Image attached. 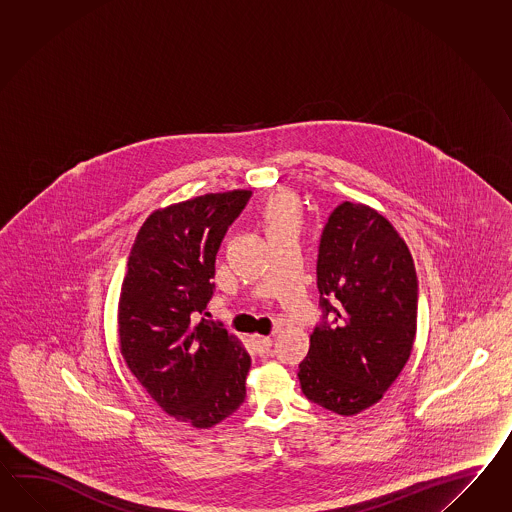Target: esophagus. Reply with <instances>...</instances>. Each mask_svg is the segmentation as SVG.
Segmentation results:
<instances>
[{"label": "esophagus", "instance_id": "esophagus-1", "mask_svg": "<svg viewBox=\"0 0 512 512\" xmlns=\"http://www.w3.org/2000/svg\"><path fill=\"white\" fill-rule=\"evenodd\" d=\"M251 344H253V348L257 349L259 353H268L270 346H272V338L262 337V335H253V337H251Z\"/></svg>", "mask_w": 512, "mask_h": 512}]
</instances>
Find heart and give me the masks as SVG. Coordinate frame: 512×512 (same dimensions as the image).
I'll list each match as a JSON object with an SVG mask.
<instances>
[{
  "label": "heart",
  "mask_w": 512,
  "mask_h": 512,
  "mask_svg": "<svg viewBox=\"0 0 512 512\" xmlns=\"http://www.w3.org/2000/svg\"><path fill=\"white\" fill-rule=\"evenodd\" d=\"M296 218H298V203H296V198L288 192L275 194L266 207L268 225L281 224V222L296 220Z\"/></svg>",
  "instance_id": "1"
}]
</instances>
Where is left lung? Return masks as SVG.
Listing matches in <instances>:
<instances>
[{
    "label": "left lung",
    "mask_w": 512,
    "mask_h": 512,
    "mask_svg": "<svg viewBox=\"0 0 512 512\" xmlns=\"http://www.w3.org/2000/svg\"><path fill=\"white\" fill-rule=\"evenodd\" d=\"M316 274L324 322L301 361V390L327 411L353 416L383 398L411 357L414 262L383 214L344 201L325 224Z\"/></svg>",
    "instance_id": "8db88e82"
}]
</instances>
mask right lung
<instances>
[{"label":"right lung","mask_w":512,"mask_h":512,"mask_svg":"<svg viewBox=\"0 0 512 512\" xmlns=\"http://www.w3.org/2000/svg\"><path fill=\"white\" fill-rule=\"evenodd\" d=\"M250 190L205 194L151 212L129 253L118 301L127 368L166 414L192 427L220 424L246 398L251 359L222 324L201 318L214 262Z\"/></svg>","instance_id":"right-lung-1"}]
</instances>
